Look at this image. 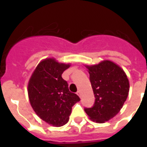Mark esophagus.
Segmentation results:
<instances>
[{
    "label": "esophagus",
    "instance_id": "esophagus-1",
    "mask_svg": "<svg viewBox=\"0 0 147 147\" xmlns=\"http://www.w3.org/2000/svg\"><path fill=\"white\" fill-rule=\"evenodd\" d=\"M77 93V95H78V96H80V98H81V96H82V95H81V92H80V90H79V91H77V93Z\"/></svg>",
    "mask_w": 147,
    "mask_h": 147
}]
</instances>
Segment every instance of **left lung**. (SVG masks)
Here are the masks:
<instances>
[{"instance_id": "left-lung-1", "label": "left lung", "mask_w": 147, "mask_h": 147, "mask_svg": "<svg viewBox=\"0 0 147 147\" xmlns=\"http://www.w3.org/2000/svg\"><path fill=\"white\" fill-rule=\"evenodd\" d=\"M87 68L96 99L93 107H86L85 111L91 120L104 123L123 107L129 93V80L124 71L111 61H102Z\"/></svg>"}]
</instances>
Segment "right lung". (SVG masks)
<instances>
[{
	"mask_svg": "<svg viewBox=\"0 0 147 147\" xmlns=\"http://www.w3.org/2000/svg\"><path fill=\"white\" fill-rule=\"evenodd\" d=\"M70 65L46 59L39 63L30 78L28 94L37 115L54 127H62L69 121L72 107L80 98L68 89L62 74Z\"/></svg>",
	"mask_w": 147,
	"mask_h": 147,
	"instance_id": "obj_1",
	"label": "right lung"
}]
</instances>
